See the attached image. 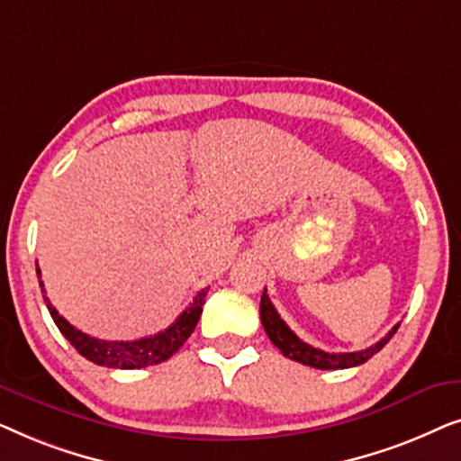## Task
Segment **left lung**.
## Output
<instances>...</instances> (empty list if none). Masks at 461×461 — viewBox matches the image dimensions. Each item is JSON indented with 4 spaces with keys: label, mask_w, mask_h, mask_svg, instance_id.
<instances>
[{
    "label": "left lung",
    "mask_w": 461,
    "mask_h": 461,
    "mask_svg": "<svg viewBox=\"0 0 461 461\" xmlns=\"http://www.w3.org/2000/svg\"><path fill=\"white\" fill-rule=\"evenodd\" d=\"M260 319L264 325V331L270 338L276 348H279L283 355L292 361H298L302 365H308V367H317V369H348V367H357V365H363L365 361H369L375 352H380L384 346L390 342V338L394 336L396 330H399L401 323H396L393 330H390L386 336H384L380 342L369 346L365 350H357V352H325L314 348V346L302 342V339L295 336V333L289 330L285 321L279 317V312L275 311L273 302H270L267 289H264L262 300H260Z\"/></svg>",
    "instance_id": "8db88e82"
}]
</instances>
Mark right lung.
I'll list each match as a JSON object with an SVG mask.
<instances>
[{
	"label": "right lung",
	"instance_id": "1",
	"mask_svg": "<svg viewBox=\"0 0 461 461\" xmlns=\"http://www.w3.org/2000/svg\"><path fill=\"white\" fill-rule=\"evenodd\" d=\"M37 276H40L41 292H46V289H43L40 268H37ZM205 294L207 289H201V292L194 295L191 306H188L166 331H159L155 333V336L140 339H128V342H109V339L87 336V333L75 330L65 317H60L59 311L50 304L46 295H43V300H46L48 311L52 314L54 323L60 330L62 336H65L68 342H71V346H75V350H77L81 357H86L87 361L111 369H142L149 367V365L167 361L174 352H178L180 346L186 342L188 336H191L193 330L199 323V317L201 312H203L205 304Z\"/></svg>",
	"mask_w": 461,
	"mask_h": 461
}]
</instances>
